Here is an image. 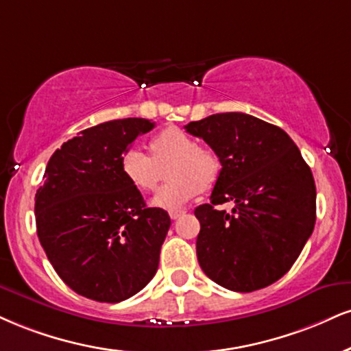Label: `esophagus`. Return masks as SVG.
I'll return each instance as SVG.
<instances>
[{"instance_id": "34e87169", "label": "esophagus", "mask_w": 351, "mask_h": 351, "mask_svg": "<svg viewBox=\"0 0 351 351\" xmlns=\"http://www.w3.org/2000/svg\"><path fill=\"white\" fill-rule=\"evenodd\" d=\"M184 213H186V210H183V209H173V210H170V213H168V214H170V217L173 219V221H176V219L183 216Z\"/></svg>"}]
</instances>
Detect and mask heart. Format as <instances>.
<instances>
[{"instance_id":"1","label":"heart","mask_w":351,"mask_h":351,"mask_svg":"<svg viewBox=\"0 0 351 351\" xmlns=\"http://www.w3.org/2000/svg\"><path fill=\"white\" fill-rule=\"evenodd\" d=\"M150 152L152 157L137 147L125 150L121 158V173L137 191L150 193L162 180V168L170 162L167 167L170 181L152 199V206L160 209L181 208L201 189L213 186L221 171L217 155L197 145L191 135L178 128H167L154 135Z\"/></svg>"}]
</instances>
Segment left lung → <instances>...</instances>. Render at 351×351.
<instances>
[{"label":"left lung","mask_w":351,"mask_h":351,"mask_svg":"<svg viewBox=\"0 0 351 351\" xmlns=\"http://www.w3.org/2000/svg\"><path fill=\"white\" fill-rule=\"evenodd\" d=\"M184 129L222 165L210 202L194 209L199 267L230 291L267 288L289 271L314 230L311 168L285 130L250 114H213ZM230 200L232 213L217 209Z\"/></svg>","instance_id":"left-lung-1"}]
</instances>
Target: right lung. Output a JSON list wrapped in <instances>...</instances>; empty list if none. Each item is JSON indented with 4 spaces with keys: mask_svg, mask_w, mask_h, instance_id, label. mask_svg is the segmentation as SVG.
<instances>
[{
    "mask_svg": "<svg viewBox=\"0 0 351 351\" xmlns=\"http://www.w3.org/2000/svg\"><path fill=\"white\" fill-rule=\"evenodd\" d=\"M155 128L141 117L84 129L50 157L36 193V226L58 276L80 296L121 302L155 276L171 221L147 208L121 173L122 154Z\"/></svg>",
    "mask_w": 351,
    "mask_h": 351,
    "instance_id": "obj_1",
    "label": "right lung"
}]
</instances>
